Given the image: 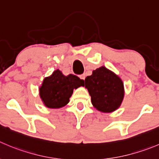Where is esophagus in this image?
<instances>
[{
	"label": "esophagus",
	"mask_w": 159,
	"mask_h": 159,
	"mask_svg": "<svg viewBox=\"0 0 159 159\" xmlns=\"http://www.w3.org/2000/svg\"><path fill=\"white\" fill-rule=\"evenodd\" d=\"M79 77L81 80H84V78H85V75H84V74H83V75H80Z\"/></svg>",
	"instance_id": "34e87169"
}]
</instances>
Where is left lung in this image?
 Instances as JSON below:
<instances>
[{
  "mask_svg": "<svg viewBox=\"0 0 159 159\" xmlns=\"http://www.w3.org/2000/svg\"><path fill=\"white\" fill-rule=\"evenodd\" d=\"M84 82L92 105L98 110L110 112L120 106L124 95V84L113 72L101 67L93 70Z\"/></svg>",
  "mask_w": 159,
  "mask_h": 159,
  "instance_id": "8db88e82",
  "label": "left lung"
}]
</instances>
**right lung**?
Returning a JSON list of instances; mask_svg holds the SVG:
<instances>
[{"label": "right lung", "mask_w": 159, "mask_h": 159, "mask_svg": "<svg viewBox=\"0 0 159 159\" xmlns=\"http://www.w3.org/2000/svg\"><path fill=\"white\" fill-rule=\"evenodd\" d=\"M81 85H84V80L75 75L64 76L61 70H56L51 76L44 79L39 94L45 106L57 109L67 105L74 89Z\"/></svg>", "instance_id": "obj_1"}]
</instances>
